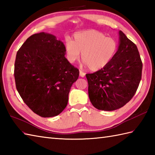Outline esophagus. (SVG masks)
<instances>
[{
  "label": "esophagus",
  "instance_id": "34e87169",
  "mask_svg": "<svg viewBox=\"0 0 155 155\" xmlns=\"http://www.w3.org/2000/svg\"><path fill=\"white\" fill-rule=\"evenodd\" d=\"M79 74L81 77H84V76H85L84 72L83 71H82L81 70L79 71Z\"/></svg>",
  "mask_w": 155,
  "mask_h": 155
}]
</instances>
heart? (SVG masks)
<instances>
[{
	"label": "heart",
	"mask_w": 155,
	"mask_h": 155,
	"mask_svg": "<svg viewBox=\"0 0 155 155\" xmlns=\"http://www.w3.org/2000/svg\"><path fill=\"white\" fill-rule=\"evenodd\" d=\"M117 50V42L96 30L86 31L74 35L73 41H67L65 51L68 61L72 63L80 57L88 68L97 71L109 63Z\"/></svg>",
	"instance_id": "b5f03b06"
}]
</instances>
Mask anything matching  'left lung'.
Here are the masks:
<instances>
[{"instance_id": "obj_1", "label": "left lung", "mask_w": 155, "mask_h": 155, "mask_svg": "<svg viewBox=\"0 0 155 155\" xmlns=\"http://www.w3.org/2000/svg\"><path fill=\"white\" fill-rule=\"evenodd\" d=\"M120 44L106 67L87 74L88 97L98 110L111 111L124 106L135 94L143 63L136 45L119 31Z\"/></svg>"}]
</instances>
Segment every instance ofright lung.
<instances>
[{"label":"right lung","instance_id":"right-lung-1","mask_svg":"<svg viewBox=\"0 0 155 155\" xmlns=\"http://www.w3.org/2000/svg\"><path fill=\"white\" fill-rule=\"evenodd\" d=\"M65 46L54 35L28 37L17 51L14 75L24 103L42 117H55L66 108L79 71L65 58Z\"/></svg>","mask_w":155,"mask_h":155}]
</instances>
